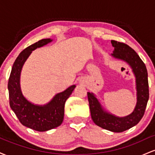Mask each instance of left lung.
I'll return each instance as SVG.
<instances>
[{"mask_svg": "<svg viewBox=\"0 0 155 155\" xmlns=\"http://www.w3.org/2000/svg\"><path fill=\"white\" fill-rule=\"evenodd\" d=\"M111 44L114 47L112 56L128 63L136 76L137 103L134 111L128 116L116 117L104 111L92 92H88L87 97L94 123L112 132L120 133L138 124L144 114L149 95L148 74L144 63L132 48L127 44L114 40L111 41Z\"/></svg>", "mask_w": 155, "mask_h": 155, "instance_id": "obj_1", "label": "left lung"}]
</instances>
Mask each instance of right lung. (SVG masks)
<instances>
[{
    "instance_id": "1",
    "label": "right lung",
    "mask_w": 155,
    "mask_h": 155,
    "mask_svg": "<svg viewBox=\"0 0 155 155\" xmlns=\"http://www.w3.org/2000/svg\"><path fill=\"white\" fill-rule=\"evenodd\" d=\"M52 39H41L25 49L14 63L8 82L10 107L15 112L21 124L34 130L47 131L58 127L64 117L65 103L71 95L76 85H72L65 91L58 93L50 102L44 106L29 102L21 91L20 73L25 62L32 51L50 43Z\"/></svg>"
}]
</instances>
